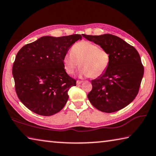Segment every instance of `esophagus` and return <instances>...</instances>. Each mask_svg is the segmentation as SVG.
I'll list each match as a JSON object with an SVG mask.
<instances>
[{
    "label": "esophagus",
    "mask_w": 156,
    "mask_h": 156,
    "mask_svg": "<svg viewBox=\"0 0 156 156\" xmlns=\"http://www.w3.org/2000/svg\"><path fill=\"white\" fill-rule=\"evenodd\" d=\"M83 81H77V85H81V83H83Z\"/></svg>",
    "instance_id": "esophagus-1"
}]
</instances>
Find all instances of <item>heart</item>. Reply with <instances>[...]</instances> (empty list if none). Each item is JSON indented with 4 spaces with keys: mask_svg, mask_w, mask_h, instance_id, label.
<instances>
[{
    "mask_svg": "<svg viewBox=\"0 0 156 156\" xmlns=\"http://www.w3.org/2000/svg\"><path fill=\"white\" fill-rule=\"evenodd\" d=\"M109 61V54L107 51L86 41L76 43L71 52L66 53L62 58L64 70L68 74H73L80 64L79 76H90L92 78L98 77L103 74L108 68Z\"/></svg>",
    "mask_w": 156,
    "mask_h": 156,
    "instance_id": "b5f03b06",
    "label": "heart"
}]
</instances>
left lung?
Instances as JSON below:
<instances>
[{"instance_id": "1", "label": "left lung", "mask_w": 156, "mask_h": 156, "mask_svg": "<svg viewBox=\"0 0 156 156\" xmlns=\"http://www.w3.org/2000/svg\"><path fill=\"white\" fill-rule=\"evenodd\" d=\"M109 54L107 70L92 80V90L87 94L92 105L105 113H113L126 107L139 92L144 74L140 57L133 46L117 36L83 34Z\"/></svg>"}]
</instances>
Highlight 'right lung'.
Returning <instances> with one entry per match:
<instances>
[{
	"instance_id": "add662e5",
	"label": "right lung",
	"mask_w": 156,
	"mask_h": 156,
	"mask_svg": "<svg viewBox=\"0 0 156 156\" xmlns=\"http://www.w3.org/2000/svg\"><path fill=\"white\" fill-rule=\"evenodd\" d=\"M82 36L42 37L17 54L12 69L16 91L20 101L32 112L50 116L64 108L68 91L76 86V81L64 70L62 58Z\"/></svg>"
}]
</instances>
